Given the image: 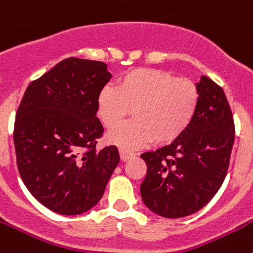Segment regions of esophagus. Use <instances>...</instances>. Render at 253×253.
Wrapping results in <instances>:
<instances>
[{
	"mask_svg": "<svg viewBox=\"0 0 253 253\" xmlns=\"http://www.w3.org/2000/svg\"><path fill=\"white\" fill-rule=\"evenodd\" d=\"M119 153H120V158H122V161H124V162H125V161L130 160L131 157H134L133 152L125 151V149H120Z\"/></svg>",
	"mask_w": 253,
	"mask_h": 253,
	"instance_id": "esophagus-1",
	"label": "esophagus"
}]
</instances>
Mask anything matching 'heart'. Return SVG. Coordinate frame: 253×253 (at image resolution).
Masks as SVG:
<instances>
[{"instance_id":"b5f03b06","label":"heart","mask_w":253,"mask_h":253,"mask_svg":"<svg viewBox=\"0 0 253 253\" xmlns=\"http://www.w3.org/2000/svg\"><path fill=\"white\" fill-rule=\"evenodd\" d=\"M199 106L194 82L154 68H134L123 73L116 88L104 87L96 99V114L111 129L134 109L133 122L119 125L105 137L122 149H137L154 143L167 146L186 131Z\"/></svg>"}]
</instances>
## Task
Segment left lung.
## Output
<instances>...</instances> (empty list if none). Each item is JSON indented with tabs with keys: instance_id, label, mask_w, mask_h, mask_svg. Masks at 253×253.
Segmentation results:
<instances>
[{
	"instance_id": "8db88e82",
	"label": "left lung",
	"mask_w": 253,
	"mask_h": 253,
	"mask_svg": "<svg viewBox=\"0 0 253 253\" xmlns=\"http://www.w3.org/2000/svg\"><path fill=\"white\" fill-rule=\"evenodd\" d=\"M199 106L193 122L173 143L140 154L147 175L143 203L165 218L191 215L222 186L234 143V122L224 91L202 76L196 84Z\"/></svg>"
}]
</instances>
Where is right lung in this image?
Wrapping results in <instances>:
<instances>
[{"label":"right lung","instance_id":"add662e5","mask_svg":"<svg viewBox=\"0 0 253 253\" xmlns=\"http://www.w3.org/2000/svg\"><path fill=\"white\" fill-rule=\"evenodd\" d=\"M110 78L102 62L67 58L24 93L13 129L17 167L31 195L54 213L95 207L119 163L115 146L95 149L104 131L96 99Z\"/></svg>","mask_w":253,"mask_h":253}]
</instances>
